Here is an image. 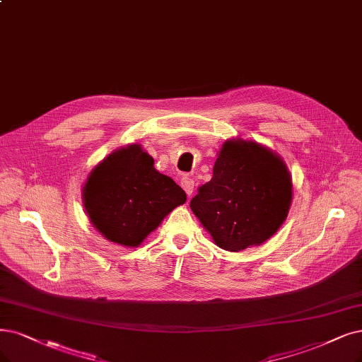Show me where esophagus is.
<instances>
[{
  "mask_svg": "<svg viewBox=\"0 0 362 362\" xmlns=\"http://www.w3.org/2000/svg\"><path fill=\"white\" fill-rule=\"evenodd\" d=\"M182 188H183V191L186 192V195L191 197L192 192H194V188H195V183H194V180L189 179V177H183V179H182Z\"/></svg>",
  "mask_w": 362,
  "mask_h": 362,
  "instance_id": "esophagus-1",
  "label": "esophagus"
}]
</instances>
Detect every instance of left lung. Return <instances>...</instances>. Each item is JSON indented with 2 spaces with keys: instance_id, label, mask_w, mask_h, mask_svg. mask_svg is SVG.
Instances as JSON below:
<instances>
[{
  "instance_id": "obj_1",
  "label": "left lung",
  "mask_w": 362,
  "mask_h": 362,
  "mask_svg": "<svg viewBox=\"0 0 362 362\" xmlns=\"http://www.w3.org/2000/svg\"><path fill=\"white\" fill-rule=\"evenodd\" d=\"M292 179L285 160L253 140H226L213 177L191 199V210L221 249L242 252L272 238L285 222Z\"/></svg>"
}]
</instances>
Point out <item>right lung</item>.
<instances>
[{
	"mask_svg": "<svg viewBox=\"0 0 362 362\" xmlns=\"http://www.w3.org/2000/svg\"><path fill=\"white\" fill-rule=\"evenodd\" d=\"M153 158L132 143L112 152L92 168L82 189L90 223L112 243L137 247L186 194L153 167Z\"/></svg>",
	"mask_w": 362,
	"mask_h": 362,
	"instance_id": "right-lung-1",
	"label": "right lung"
}]
</instances>
